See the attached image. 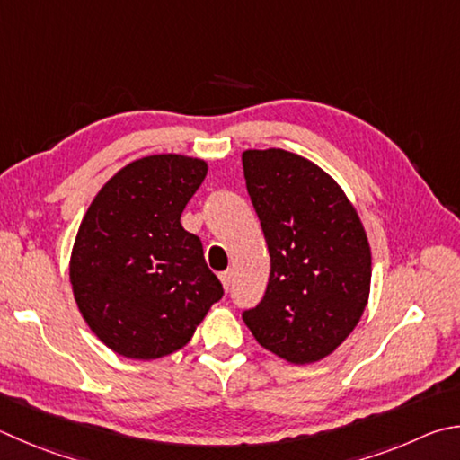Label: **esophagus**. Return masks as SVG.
I'll return each instance as SVG.
<instances>
[{
	"label": "esophagus",
	"mask_w": 460,
	"mask_h": 460,
	"mask_svg": "<svg viewBox=\"0 0 460 460\" xmlns=\"http://www.w3.org/2000/svg\"><path fill=\"white\" fill-rule=\"evenodd\" d=\"M219 279H221V283H223V289L229 291L231 283H233V271H223V273L219 275Z\"/></svg>",
	"instance_id": "esophagus-1"
}]
</instances>
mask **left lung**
<instances>
[{"mask_svg":"<svg viewBox=\"0 0 460 460\" xmlns=\"http://www.w3.org/2000/svg\"><path fill=\"white\" fill-rule=\"evenodd\" d=\"M241 163L271 257L265 296L243 322L281 360L320 362L368 305L372 252L362 219L338 181L304 156L249 148Z\"/></svg>","mask_w":460,"mask_h":460,"instance_id":"8db88e82","label":"left lung"}]
</instances>
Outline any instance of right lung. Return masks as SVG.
<instances>
[{
  "instance_id": "1",
  "label": "right lung",
  "mask_w": 460,
  "mask_h": 460,
  "mask_svg": "<svg viewBox=\"0 0 460 460\" xmlns=\"http://www.w3.org/2000/svg\"><path fill=\"white\" fill-rule=\"evenodd\" d=\"M207 171L197 156H143L108 179L84 213L70 255L74 299L119 356L179 352L223 296L201 239L181 225Z\"/></svg>"
}]
</instances>
